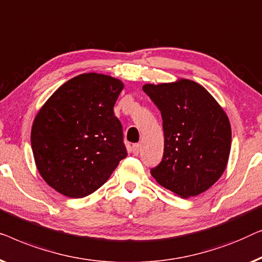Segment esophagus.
I'll return each mask as SVG.
<instances>
[{
    "instance_id": "obj_1",
    "label": "esophagus",
    "mask_w": 262,
    "mask_h": 262,
    "mask_svg": "<svg viewBox=\"0 0 262 262\" xmlns=\"http://www.w3.org/2000/svg\"><path fill=\"white\" fill-rule=\"evenodd\" d=\"M140 149H141V146H140V143H134L132 147V150H133V154L134 156H138V154L140 153Z\"/></svg>"
}]
</instances>
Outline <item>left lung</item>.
Segmentation results:
<instances>
[{
	"mask_svg": "<svg viewBox=\"0 0 262 262\" xmlns=\"http://www.w3.org/2000/svg\"><path fill=\"white\" fill-rule=\"evenodd\" d=\"M160 110L164 156L150 168L161 186L189 198L212 186L226 169L231 146L228 116L203 86L189 79L142 86Z\"/></svg>",
	"mask_w": 262,
	"mask_h": 262,
	"instance_id": "obj_1",
	"label": "left lung"
}]
</instances>
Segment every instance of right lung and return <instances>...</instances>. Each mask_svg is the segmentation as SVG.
I'll use <instances>...</instances> for the list:
<instances>
[{"label":"right lung","instance_id":"add662e5","mask_svg":"<svg viewBox=\"0 0 262 262\" xmlns=\"http://www.w3.org/2000/svg\"><path fill=\"white\" fill-rule=\"evenodd\" d=\"M121 80L84 73L49 98L33 122L31 142L38 171L59 193L83 198L99 189L127 157L114 105Z\"/></svg>","mask_w":262,"mask_h":262}]
</instances>
